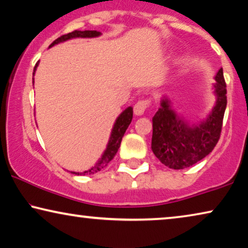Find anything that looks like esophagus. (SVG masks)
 Returning <instances> with one entry per match:
<instances>
[{
  "mask_svg": "<svg viewBox=\"0 0 248 248\" xmlns=\"http://www.w3.org/2000/svg\"><path fill=\"white\" fill-rule=\"evenodd\" d=\"M150 101L148 99H145V100H139L134 106V112L137 116H141L145 112V110L149 107Z\"/></svg>",
  "mask_w": 248,
  "mask_h": 248,
  "instance_id": "34e87169",
  "label": "esophagus"
}]
</instances>
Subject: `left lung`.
Wrapping results in <instances>:
<instances>
[{
  "instance_id": "1",
  "label": "left lung",
  "mask_w": 248,
  "mask_h": 248,
  "mask_svg": "<svg viewBox=\"0 0 248 248\" xmlns=\"http://www.w3.org/2000/svg\"><path fill=\"white\" fill-rule=\"evenodd\" d=\"M215 80L216 105L207 120L199 124L189 125L179 119L170 109L168 99L161 100V107L153 118L151 149L155 156L167 167H190L212 153L218 142L227 105L223 69L217 72Z\"/></svg>"
}]
</instances>
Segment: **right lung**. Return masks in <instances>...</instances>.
Returning <instances> with one entry per match:
<instances>
[{
	"label": "right lung",
	"mask_w": 248,
	"mask_h": 248,
	"mask_svg": "<svg viewBox=\"0 0 248 248\" xmlns=\"http://www.w3.org/2000/svg\"><path fill=\"white\" fill-rule=\"evenodd\" d=\"M100 34H101V33L98 32V31H90V30H88V31H78V30H76V31H73L71 33H68V34L61 35L60 38H58L57 40H55V41L51 43V46L49 47L53 46H55V44H58L60 42L66 41V40H70V39L95 38V36H99ZM36 66H38V63H36L35 66H34V70H33V75H34ZM132 114H134L132 108H131V107H128V108L125 109L119 117L117 118L116 123H114V125L112 128L111 136H110V140L108 142V146H107V149L105 150V153H103L101 158L98 160V162L93 166V167L90 168L87 171L72 172V173H76V175H83V176L84 175H91V173H95V172L100 171L101 169L105 168L106 166L113 159V157L116 156L117 151L120 147L121 140H123V137L124 135V132H125V130H127V128L129 127V124H130L131 120H132Z\"/></svg>",
	"instance_id": "obj_1"
}]
</instances>
